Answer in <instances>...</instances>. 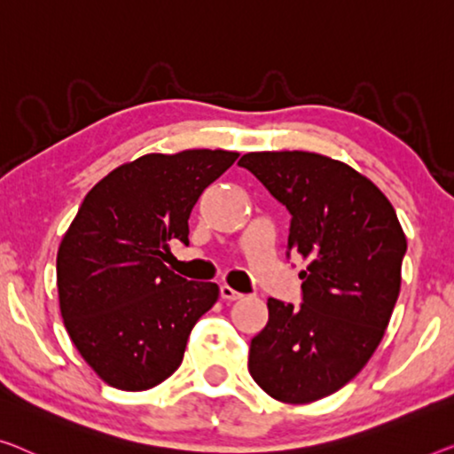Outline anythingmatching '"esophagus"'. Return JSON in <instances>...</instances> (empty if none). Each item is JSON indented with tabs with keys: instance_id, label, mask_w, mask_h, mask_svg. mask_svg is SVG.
Segmentation results:
<instances>
[{
	"instance_id": "obj_1",
	"label": "esophagus",
	"mask_w": 454,
	"mask_h": 454,
	"mask_svg": "<svg viewBox=\"0 0 454 454\" xmlns=\"http://www.w3.org/2000/svg\"><path fill=\"white\" fill-rule=\"evenodd\" d=\"M220 295L224 297V300H242V297H245V294H240V292H236L234 287H230V286H220Z\"/></svg>"
}]
</instances>
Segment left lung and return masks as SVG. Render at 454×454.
Segmentation results:
<instances>
[{
  "label": "left lung",
  "instance_id": "obj_1",
  "mask_svg": "<svg viewBox=\"0 0 454 454\" xmlns=\"http://www.w3.org/2000/svg\"><path fill=\"white\" fill-rule=\"evenodd\" d=\"M239 165L289 209L287 250L308 262L300 308L269 297L248 371L283 403L322 400L381 342L400 295L405 234L381 189L340 160L273 151L248 153Z\"/></svg>",
  "mask_w": 454,
  "mask_h": 454
}]
</instances>
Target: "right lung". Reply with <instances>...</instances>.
Returning a JSON list of instances; mask_svg holds the SVG:
<instances>
[{"label": "right lung", "instance_id": "1", "mask_svg": "<svg viewBox=\"0 0 454 454\" xmlns=\"http://www.w3.org/2000/svg\"><path fill=\"white\" fill-rule=\"evenodd\" d=\"M239 153L195 148L145 154L85 195L57 254L59 306L85 363L107 385L145 391L184 361L195 322L218 301L215 283L165 265L168 242L189 245V214Z\"/></svg>", "mask_w": 454, "mask_h": 454}]
</instances>
